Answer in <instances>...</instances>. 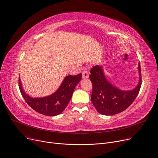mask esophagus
<instances>
[{
  "instance_id": "esophagus-1",
  "label": "esophagus",
  "mask_w": 158,
  "mask_h": 158,
  "mask_svg": "<svg viewBox=\"0 0 158 158\" xmlns=\"http://www.w3.org/2000/svg\"><path fill=\"white\" fill-rule=\"evenodd\" d=\"M82 77L83 79H86L89 77V74L88 71H83L82 72Z\"/></svg>"
}]
</instances>
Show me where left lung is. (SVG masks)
Here are the masks:
<instances>
[{"label":"left lung","instance_id":"1","mask_svg":"<svg viewBox=\"0 0 158 158\" xmlns=\"http://www.w3.org/2000/svg\"><path fill=\"white\" fill-rule=\"evenodd\" d=\"M139 80L132 90L123 91L112 85L104 76L101 66L96 65L90 70L89 79L93 89L91 100L97 111L102 114L113 115L126 110L136 98L142 85L140 63H138Z\"/></svg>","mask_w":158,"mask_h":158}]
</instances>
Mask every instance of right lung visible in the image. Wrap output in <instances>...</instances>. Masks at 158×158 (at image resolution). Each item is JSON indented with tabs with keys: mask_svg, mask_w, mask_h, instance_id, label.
<instances>
[{
	"mask_svg": "<svg viewBox=\"0 0 158 158\" xmlns=\"http://www.w3.org/2000/svg\"><path fill=\"white\" fill-rule=\"evenodd\" d=\"M81 77V73L76 76L70 75L65 77L62 84L55 93L42 98H32L25 93L22 87L20 77L19 86L23 98L31 108L46 116H56L61 113L66 108Z\"/></svg>",
	"mask_w": 158,
	"mask_h": 158,
	"instance_id": "obj_1",
	"label": "right lung"
}]
</instances>
